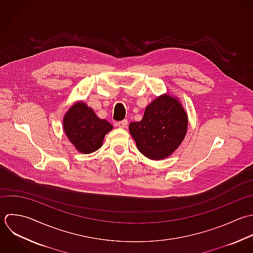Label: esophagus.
Segmentation results:
<instances>
[{"mask_svg": "<svg viewBox=\"0 0 253 253\" xmlns=\"http://www.w3.org/2000/svg\"><path fill=\"white\" fill-rule=\"evenodd\" d=\"M116 126L119 127V128H126V127L128 126V120H127V119H124V120H122V121H120V122H117V123H116Z\"/></svg>", "mask_w": 253, "mask_h": 253, "instance_id": "34e87169", "label": "esophagus"}]
</instances>
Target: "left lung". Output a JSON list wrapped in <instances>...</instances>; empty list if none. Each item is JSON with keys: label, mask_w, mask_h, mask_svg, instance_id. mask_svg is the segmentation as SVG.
<instances>
[{"label": "left lung", "mask_w": 253, "mask_h": 253, "mask_svg": "<svg viewBox=\"0 0 253 253\" xmlns=\"http://www.w3.org/2000/svg\"><path fill=\"white\" fill-rule=\"evenodd\" d=\"M187 127L188 116L179 99L165 93L146 107L141 121L129 124V131L145 157L160 161L178 149L185 138Z\"/></svg>", "instance_id": "1"}]
</instances>
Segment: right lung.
Masks as SVG:
<instances>
[{
  "label": "right lung",
  "mask_w": 253,
  "mask_h": 253,
  "mask_svg": "<svg viewBox=\"0 0 253 253\" xmlns=\"http://www.w3.org/2000/svg\"><path fill=\"white\" fill-rule=\"evenodd\" d=\"M63 129L76 150L82 154H91L101 146L105 135L113 126L96 116L84 101L74 103L63 118Z\"/></svg>",
  "instance_id": "obj_1"
}]
</instances>
